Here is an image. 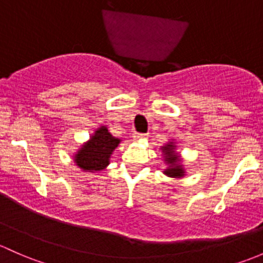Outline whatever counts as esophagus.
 Segmentation results:
<instances>
[{"label": "esophagus", "instance_id": "34e87169", "mask_svg": "<svg viewBox=\"0 0 263 263\" xmlns=\"http://www.w3.org/2000/svg\"><path fill=\"white\" fill-rule=\"evenodd\" d=\"M146 137H147V135L146 134H137V132H135L134 134V140H145Z\"/></svg>", "mask_w": 263, "mask_h": 263}]
</instances>
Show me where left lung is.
<instances>
[{"mask_svg":"<svg viewBox=\"0 0 263 263\" xmlns=\"http://www.w3.org/2000/svg\"><path fill=\"white\" fill-rule=\"evenodd\" d=\"M174 148H175V145L173 142L167 143L161 148L165 155V161L170 165L164 173L171 178H181V176H184V168H182V165L179 164L178 154H175Z\"/></svg>","mask_w":263,"mask_h":263,"instance_id":"8db88e82","label":"left lung"}]
</instances>
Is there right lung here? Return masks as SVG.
Returning <instances> with one entry per match:
<instances>
[{
	"mask_svg": "<svg viewBox=\"0 0 263 263\" xmlns=\"http://www.w3.org/2000/svg\"><path fill=\"white\" fill-rule=\"evenodd\" d=\"M121 140L109 134L107 127L102 126L96 131L85 145L76 155L74 161L84 171L103 170L109 164V157Z\"/></svg>",
	"mask_w": 263,
	"mask_h": 263,
	"instance_id": "obj_1",
	"label": "right lung"
}]
</instances>
